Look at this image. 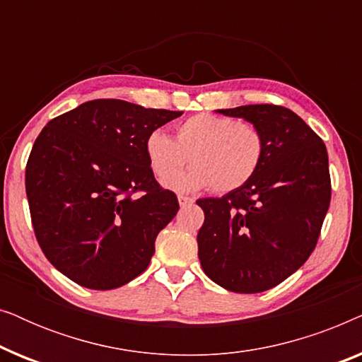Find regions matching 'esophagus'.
Here are the masks:
<instances>
[{
  "label": "esophagus",
  "instance_id": "obj_1",
  "mask_svg": "<svg viewBox=\"0 0 362 362\" xmlns=\"http://www.w3.org/2000/svg\"><path fill=\"white\" fill-rule=\"evenodd\" d=\"M177 201H180V206H187V204H191V202H194V199H192V197H189V196H186V194H180L177 196Z\"/></svg>",
  "mask_w": 362,
  "mask_h": 362
}]
</instances>
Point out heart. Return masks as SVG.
I'll return each mask as SVG.
<instances>
[{"mask_svg":"<svg viewBox=\"0 0 362 362\" xmlns=\"http://www.w3.org/2000/svg\"><path fill=\"white\" fill-rule=\"evenodd\" d=\"M148 161L161 181H168L186 160L193 170L168 182L176 189L232 192L257 175L265 156V136L255 123L230 117L199 113L175 130V140L160 130L146 138Z\"/></svg>","mask_w":362,"mask_h":362,"instance_id":"heart-1","label":"heart"}]
</instances>
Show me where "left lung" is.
<instances>
[{"label":"left lung","mask_w":362,"mask_h":362,"mask_svg":"<svg viewBox=\"0 0 362 362\" xmlns=\"http://www.w3.org/2000/svg\"><path fill=\"white\" fill-rule=\"evenodd\" d=\"M264 132L257 175L222 197L197 199L202 270L222 288L260 293L295 274L318 242L331 201L328 151L290 108L260 103L219 110Z\"/></svg>","instance_id":"1"}]
</instances>
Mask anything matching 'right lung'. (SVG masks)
<instances>
[{
  "label": "right lung",
  "mask_w": 362,
  "mask_h": 362,
  "mask_svg": "<svg viewBox=\"0 0 362 362\" xmlns=\"http://www.w3.org/2000/svg\"><path fill=\"white\" fill-rule=\"evenodd\" d=\"M181 115L98 98L39 133L26 165L29 212L39 247L67 279L112 290L150 265L180 202L155 180L145 143Z\"/></svg>",
  "instance_id": "obj_1"
}]
</instances>
